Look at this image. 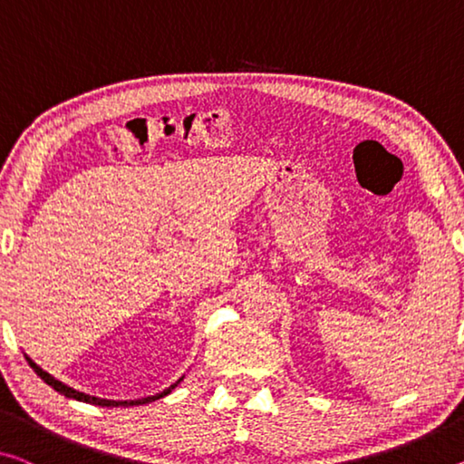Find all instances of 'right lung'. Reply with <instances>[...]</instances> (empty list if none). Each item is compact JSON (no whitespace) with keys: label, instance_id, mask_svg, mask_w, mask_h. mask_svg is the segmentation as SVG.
<instances>
[{"label":"right lung","instance_id":"obj_1","mask_svg":"<svg viewBox=\"0 0 464 464\" xmlns=\"http://www.w3.org/2000/svg\"><path fill=\"white\" fill-rule=\"evenodd\" d=\"M26 356V354H24ZM26 361H28V365H31L33 369H34V373H37L43 382L47 383V386H52L55 392H60V394H63L66 398H74V401H81V402H89V404H99V406H139V404H147V402H153V401H160V398H163V396H168L169 392H172L178 383H180V380H178L174 386H169L168 390H163V392H160V394H155V396H147V398H139V401H105V398H97V396H89V394H84V392H78V390H74V388H70V386H66V383H62L60 380H55L53 375H49L47 372H43V369L37 365V362H34L31 356H26Z\"/></svg>","mask_w":464,"mask_h":464}]
</instances>
